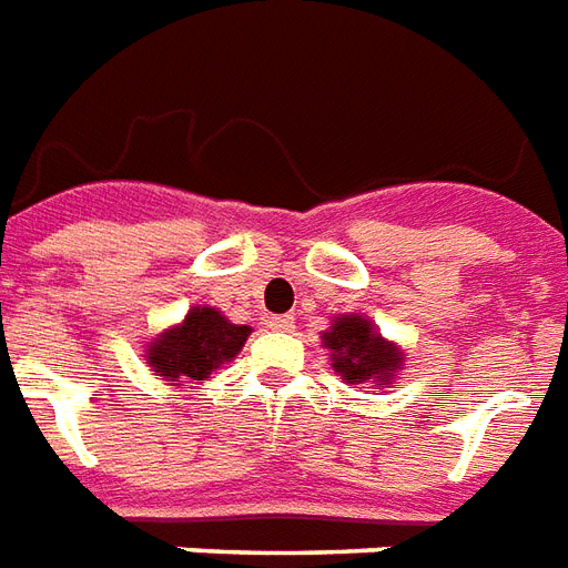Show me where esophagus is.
I'll return each instance as SVG.
<instances>
[{"label":"esophagus","instance_id":"1","mask_svg":"<svg viewBox=\"0 0 568 568\" xmlns=\"http://www.w3.org/2000/svg\"><path fill=\"white\" fill-rule=\"evenodd\" d=\"M267 327L280 331V334H292L295 331V316H271L267 318Z\"/></svg>","mask_w":568,"mask_h":568}]
</instances>
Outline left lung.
I'll return each instance as SVG.
<instances>
[{
    "mask_svg": "<svg viewBox=\"0 0 568 568\" xmlns=\"http://www.w3.org/2000/svg\"><path fill=\"white\" fill-rule=\"evenodd\" d=\"M322 348L331 355V367L346 385L390 388L403 373L406 352L394 339H385L379 327L361 313H339L322 331Z\"/></svg>",
    "mask_w": 568,
    "mask_h": 568,
    "instance_id": "obj_1",
    "label": "left lung"
}]
</instances>
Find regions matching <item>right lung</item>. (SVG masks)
I'll return each instance as SVG.
<instances>
[{
	"mask_svg": "<svg viewBox=\"0 0 568 568\" xmlns=\"http://www.w3.org/2000/svg\"><path fill=\"white\" fill-rule=\"evenodd\" d=\"M250 334V325H234L216 306H192L183 322L165 327L146 343L144 361L168 385H201L222 364L241 355Z\"/></svg>",
	"mask_w": 568,
	"mask_h": 568,
	"instance_id": "add662e5",
	"label": "right lung"
}]
</instances>
